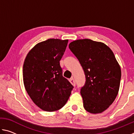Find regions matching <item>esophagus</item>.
I'll use <instances>...</instances> for the list:
<instances>
[{
	"label": "esophagus",
	"mask_w": 134,
	"mask_h": 134,
	"mask_svg": "<svg viewBox=\"0 0 134 134\" xmlns=\"http://www.w3.org/2000/svg\"><path fill=\"white\" fill-rule=\"evenodd\" d=\"M69 81H70V82L71 83V84L72 86H76V81H75V80H74V79L73 78H72H72H70L69 79Z\"/></svg>",
	"instance_id": "obj_1"
}]
</instances>
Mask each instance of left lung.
Masks as SVG:
<instances>
[{"label":"left lung","instance_id":"1","mask_svg":"<svg viewBox=\"0 0 134 134\" xmlns=\"http://www.w3.org/2000/svg\"><path fill=\"white\" fill-rule=\"evenodd\" d=\"M69 47L85 74L86 82L80 89L84 108L94 114L103 112L119 89L121 70L114 54L103 43L89 39L74 41Z\"/></svg>","mask_w":134,"mask_h":134}]
</instances>
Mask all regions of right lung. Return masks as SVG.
Listing matches in <instances>:
<instances>
[{"label": "right lung", "mask_w": 134, "mask_h": 134, "mask_svg": "<svg viewBox=\"0 0 134 134\" xmlns=\"http://www.w3.org/2000/svg\"><path fill=\"white\" fill-rule=\"evenodd\" d=\"M68 40L59 39L40 42L25 60V87L34 103L45 111L53 112L63 108L74 87L63 76L60 64Z\"/></svg>", "instance_id": "add662e5"}]
</instances>
